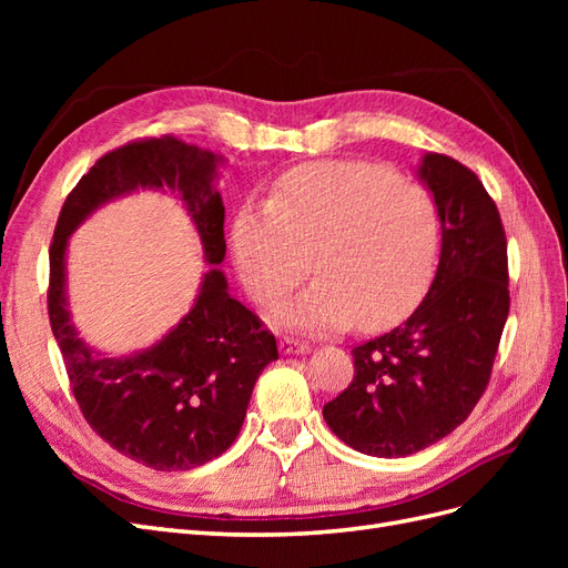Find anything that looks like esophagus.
Masks as SVG:
<instances>
[{
	"label": "esophagus",
	"mask_w": 568,
	"mask_h": 568,
	"mask_svg": "<svg viewBox=\"0 0 568 568\" xmlns=\"http://www.w3.org/2000/svg\"><path fill=\"white\" fill-rule=\"evenodd\" d=\"M280 351L284 353V355H291V353H307L311 351V343L307 341H298V338H291V336H282L280 338Z\"/></svg>",
	"instance_id": "obj_1"
}]
</instances>
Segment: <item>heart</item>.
<instances>
[{"label":"heart","instance_id":"1","mask_svg":"<svg viewBox=\"0 0 568 568\" xmlns=\"http://www.w3.org/2000/svg\"><path fill=\"white\" fill-rule=\"evenodd\" d=\"M440 222L432 194L390 170L322 161L288 170L267 203H246L232 222L234 267L248 294L280 303L311 272L320 277L280 322L329 332L405 313L432 277Z\"/></svg>","mask_w":568,"mask_h":568}]
</instances>
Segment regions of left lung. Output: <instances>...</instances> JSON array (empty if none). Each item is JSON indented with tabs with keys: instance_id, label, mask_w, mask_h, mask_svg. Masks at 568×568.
Here are the masks:
<instances>
[{
	"instance_id": "1",
	"label": "left lung",
	"mask_w": 568,
	"mask_h": 568,
	"mask_svg": "<svg viewBox=\"0 0 568 568\" xmlns=\"http://www.w3.org/2000/svg\"><path fill=\"white\" fill-rule=\"evenodd\" d=\"M419 175L443 227L434 284L395 329L357 343L353 382L322 409L343 443L374 457L415 455L471 415L509 315L507 236L484 182L445 153H426Z\"/></svg>"
}]
</instances>
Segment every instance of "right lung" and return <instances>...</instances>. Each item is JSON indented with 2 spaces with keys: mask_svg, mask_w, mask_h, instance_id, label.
I'll list each match as a JSON object with an SVG mask.
<instances>
[{
  "mask_svg": "<svg viewBox=\"0 0 568 568\" xmlns=\"http://www.w3.org/2000/svg\"><path fill=\"white\" fill-rule=\"evenodd\" d=\"M215 156L175 134L144 136L104 153L65 196L49 246V324L84 422L113 450L156 471H186L236 440L255 379L277 359L263 320L205 272L199 298L159 346L132 357H97L75 336L63 294L65 242L97 205L136 186L175 192L196 222L205 261L225 257V205L213 186Z\"/></svg>",
  "mask_w": 568,
  "mask_h": 568,
  "instance_id": "add662e5",
  "label": "right lung"
}]
</instances>
